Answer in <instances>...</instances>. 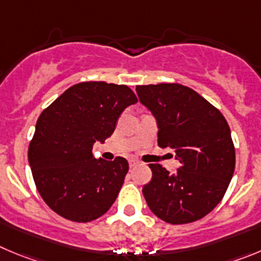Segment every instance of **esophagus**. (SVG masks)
<instances>
[{"instance_id":"obj_1","label":"esophagus","mask_w":261,"mask_h":261,"mask_svg":"<svg viewBox=\"0 0 261 261\" xmlns=\"http://www.w3.org/2000/svg\"><path fill=\"white\" fill-rule=\"evenodd\" d=\"M139 164H140V161L136 160V158H130V160H128V165H130V167L138 166Z\"/></svg>"}]
</instances>
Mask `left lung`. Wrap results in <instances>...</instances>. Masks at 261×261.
<instances>
[{"instance_id": "8db88e82", "label": "left lung", "mask_w": 261, "mask_h": 261, "mask_svg": "<svg viewBox=\"0 0 261 261\" xmlns=\"http://www.w3.org/2000/svg\"><path fill=\"white\" fill-rule=\"evenodd\" d=\"M143 106L157 119L158 147L174 149L180 169L171 175L149 164L152 180L143 187L150 211L169 224H188L214 210L236 167L230 128L218 108L180 84L136 86Z\"/></svg>"}]
</instances>
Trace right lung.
<instances>
[{"label": "right lung", "instance_id": "add662e5", "mask_svg": "<svg viewBox=\"0 0 261 261\" xmlns=\"http://www.w3.org/2000/svg\"><path fill=\"white\" fill-rule=\"evenodd\" d=\"M138 97L126 85L80 82L43 109L28 148L36 188L48 207L75 223L100 218L116 201L128 162L96 160L95 142H106L118 117Z\"/></svg>", "mask_w": 261, "mask_h": 261}]
</instances>
